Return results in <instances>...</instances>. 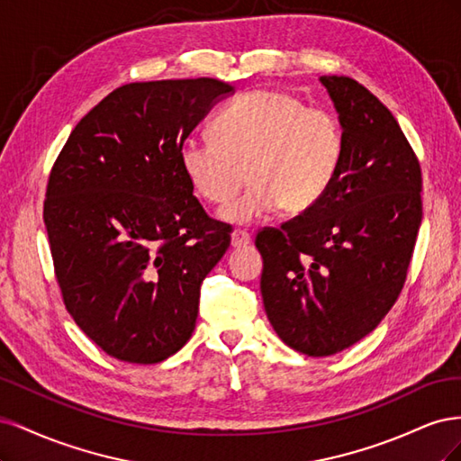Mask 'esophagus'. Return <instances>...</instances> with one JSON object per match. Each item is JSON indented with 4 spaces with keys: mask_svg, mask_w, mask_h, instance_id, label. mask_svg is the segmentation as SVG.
<instances>
[{
    "mask_svg": "<svg viewBox=\"0 0 461 461\" xmlns=\"http://www.w3.org/2000/svg\"><path fill=\"white\" fill-rule=\"evenodd\" d=\"M249 244V234L244 232V230H232L230 234V246L232 248H242V246H248Z\"/></svg>",
    "mask_w": 461,
    "mask_h": 461,
    "instance_id": "esophagus-1",
    "label": "esophagus"
}]
</instances>
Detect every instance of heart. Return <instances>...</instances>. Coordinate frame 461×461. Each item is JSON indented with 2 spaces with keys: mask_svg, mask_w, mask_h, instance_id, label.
<instances>
[{
  "mask_svg": "<svg viewBox=\"0 0 461 461\" xmlns=\"http://www.w3.org/2000/svg\"><path fill=\"white\" fill-rule=\"evenodd\" d=\"M215 138L188 136L178 148L180 169L209 203H227L246 180L252 186L219 217L249 225L278 207L302 213L332 185L342 161V127L325 109H308L278 90H252L221 109Z\"/></svg>",
  "mask_w": 461,
  "mask_h": 461,
  "instance_id": "heart-1",
  "label": "heart"
}]
</instances>
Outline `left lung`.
<instances>
[{
  "label": "left lung",
  "instance_id": "1",
  "mask_svg": "<svg viewBox=\"0 0 461 461\" xmlns=\"http://www.w3.org/2000/svg\"><path fill=\"white\" fill-rule=\"evenodd\" d=\"M339 113L342 161L313 207L263 229L261 296L285 344L312 357L369 334L406 283L421 225V169L394 115L359 82L321 77Z\"/></svg>",
  "mask_w": 461,
  "mask_h": 461
}]
</instances>
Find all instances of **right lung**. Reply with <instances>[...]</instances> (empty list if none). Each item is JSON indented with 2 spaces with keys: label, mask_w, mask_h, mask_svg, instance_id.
I'll list each match as a JSON object with an SVG mask.
<instances>
[{
  "label": "right lung",
  "mask_w": 461,
  "mask_h": 461,
  "mask_svg": "<svg viewBox=\"0 0 461 461\" xmlns=\"http://www.w3.org/2000/svg\"><path fill=\"white\" fill-rule=\"evenodd\" d=\"M234 94L217 78L132 82L80 119L55 161L44 222L67 312L111 357L159 364L196 327L200 285L230 244L178 148Z\"/></svg>",
  "instance_id": "right-lung-1"
}]
</instances>
